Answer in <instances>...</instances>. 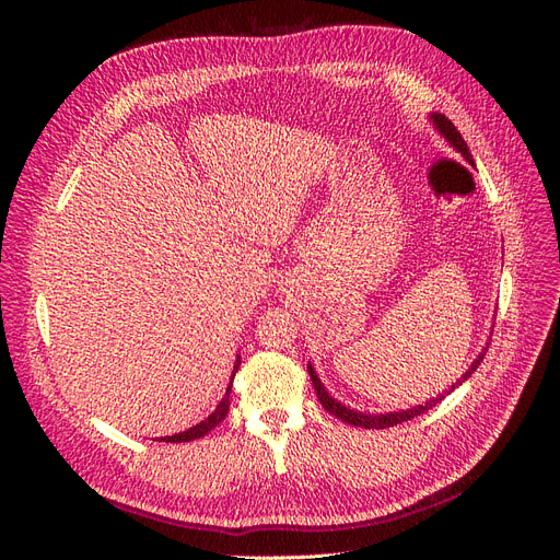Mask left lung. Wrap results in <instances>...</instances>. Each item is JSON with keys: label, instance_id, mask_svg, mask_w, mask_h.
I'll return each mask as SVG.
<instances>
[{"label": "left lung", "instance_id": "1", "mask_svg": "<svg viewBox=\"0 0 560 560\" xmlns=\"http://www.w3.org/2000/svg\"><path fill=\"white\" fill-rule=\"evenodd\" d=\"M430 121H432V126H434V130L442 135V138L457 151V154H460L467 163H471L474 165V159H471V154H469V149H467V142L463 140V135L457 132V128L448 121V118L444 116V114H436V112H432L430 114ZM486 350H488V346L477 354V360H474L471 364H469V369L465 371V374L457 378L448 389H444L442 395H436V397H432L430 401H425V404H418V406H413V409H406V411H389V413H366V411H358V409H350V406H346V404H341L338 399H334L329 393H327V387L322 385V381H319V376L315 374V369H313V364L308 362V374H311V378H313V385H315V389H317V399L322 401V406H325V409L329 411V413H334L336 418H341L343 422H350V425H354V428H366V430H383V428H393V425H399V422H404V420H411V418H416V416H420V413H425V411H430L432 406H436L439 401H442L446 395H451L453 389L457 387V385H463L474 371H477V366L483 362V358H486Z\"/></svg>", "mask_w": 560, "mask_h": 560}]
</instances>
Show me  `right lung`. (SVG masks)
I'll return each instance as SVG.
<instances>
[{
    "label": "right lung",
    "instance_id": "right-lung-1",
    "mask_svg": "<svg viewBox=\"0 0 560 560\" xmlns=\"http://www.w3.org/2000/svg\"><path fill=\"white\" fill-rule=\"evenodd\" d=\"M238 366H241V354H238V360H235V364H233V374H231V383H233V376H235V371H238ZM231 383H229V387H226V395L222 397V401L217 404V409L206 418V420H200V422H196L194 428H189V430H184V432H179V434H173V436H161V442H167V444H179V442H194V439H200V436H206L212 428H217L219 422H222L224 418H226V413H229V393H231Z\"/></svg>",
    "mask_w": 560,
    "mask_h": 560
}]
</instances>
